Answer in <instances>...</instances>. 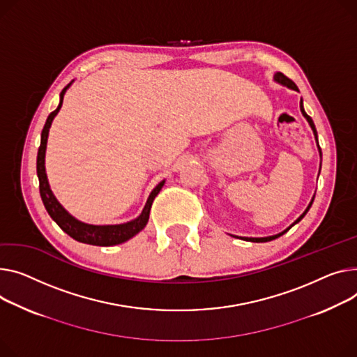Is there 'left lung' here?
<instances>
[{
  "mask_svg": "<svg viewBox=\"0 0 357 357\" xmlns=\"http://www.w3.org/2000/svg\"><path fill=\"white\" fill-rule=\"evenodd\" d=\"M274 82L275 83H278V84H281V86H286V87H289V89H291V90H296V91H298V87L294 84V82H291L289 77H286L284 76L282 73H275L274 75ZM300 110H301V114L305 117V121L308 122V125H310V128H312V130H313V135H314V139H316V144H317V149H319V155H320V169H321V149H320V145H319V137H317V130H316V126H314V122H313V119L308 116L307 113H305V110H304V106H303V99H300ZM320 169H319V175H320ZM314 197H316V194L313 195V198H312V201H310V204L307 205V208L304 209V212L301 213V215L290 225V227H287L286 229L284 231H281V232H278V234H275V235H270V236H238V235H232V234H229L231 236H234V238H240V240H244V241H251V243H267V241H271V240H275V238H278V236H281L282 234H286L291 227H294L297 222H300L303 218H304V215L305 213L308 212V209H310V206L313 205V201H314Z\"/></svg>",
  "mask_w": 357,
  "mask_h": 357,
  "instance_id": "1",
  "label": "left lung"
}]
</instances>
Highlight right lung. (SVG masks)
<instances>
[{
    "instance_id": "1",
    "label": "right lung",
    "mask_w": 357,
    "mask_h": 357,
    "mask_svg": "<svg viewBox=\"0 0 357 357\" xmlns=\"http://www.w3.org/2000/svg\"><path fill=\"white\" fill-rule=\"evenodd\" d=\"M73 83V82H71ZM68 83L60 93V103L54 112H52L47 117L45 125L41 132V142H40V148L37 153V176L40 182V195L43 199V204L49 212V215L56 221V224L66 232L68 234L71 238L83 243V244H90V245H99V247H110V245H117L126 243L128 240L133 238L136 234H139L142 229H144L149 221V212L152 202L155 197L160 192L162 186L165 185V179L160 181L153 189L152 192L148 197V201L142 209L140 215L136 217L132 221L123 222V224H113V225H93V224H86L77 218H75L71 213L57 201L54 197L49 179H47L45 174V149H47V139H49V132L52 128V123L54 121V117L61 109L64 94L67 89L71 86Z\"/></svg>"
}]
</instances>
